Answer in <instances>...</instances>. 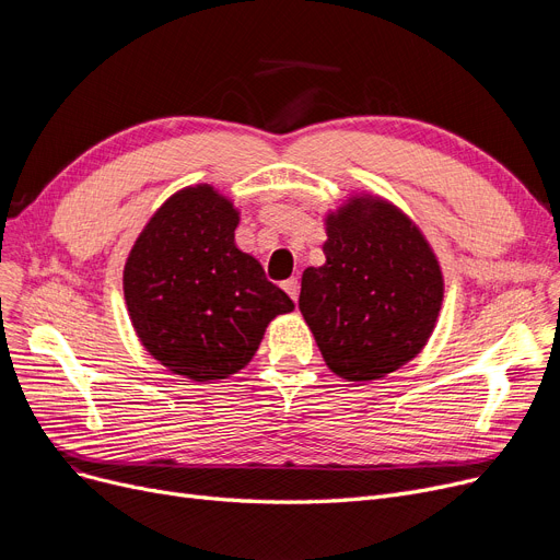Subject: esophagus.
Wrapping results in <instances>:
<instances>
[{
  "instance_id": "obj_1",
  "label": "esophagus",
  "mask_w": 560,
  "mask_h": 560,
  "mask_svg": "<svg viewBox=\"0 0 560 560\" xmlns=\"http://www.w3.org/2000/svg\"><path fill=\"white\" fill-rule=\"evenodd\" d=\"M283 290L292 298V302H298V298H300V281L295 277L283 281Z\"/></svg>"
}]
</instances>
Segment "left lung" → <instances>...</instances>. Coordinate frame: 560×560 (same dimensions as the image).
<instances>
[{
	"label": "left lung",
	"instance_id": "obj_1",
	"mask_svg": "<svg viewBox=\"0 0 560 560\" xmlns=\"http://www.w3.org/2000/svg\"><path fill=\"white\" fill-rule=\"evenodd\" d=\"M327 262L302 275L300 311L329 370L381 378L427 345L443 272L420 229L378 197H351L327 215Z\"/></svg>",
	"mask_w": 560,
	"mask_h": 560
}]
</instances>
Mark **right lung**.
Instances as JSON below:
<instances>
[{
  "instance_id": "add662e5",
  "label": "right lung",
  "mask_w": 560,
  "mask_h": 560,
  "mask_svg": "<svg viewBox=\"0 0 560 560\" xmlns=\"http://www.w3.org/2000/svg\"><path fill=\"white\" fill-rule=\"evenodd\" d=\"M238 211L213 186L172 195L125 265L131 325L150 354L192 381L243 370L277 315L295 308L233 243Z\"/></svg>"
}]
</instances>
